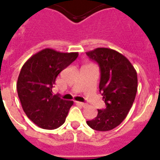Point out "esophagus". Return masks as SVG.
<instances>
[{
    "mask_svg": "<svg viewBox=\"0 0 160 160\" xmlns=\"http://www.w3.org/2000/svg\"><path fill=\"white\" fill-rule=\"evenodd\" d=\"M76 104H78V105H80V106H81V107H86L87 104L85 103V102H76Z\"/></svg>",
    "mask_w": 160,
    "mask_h": 160,
    "instance_id": "esophagus-1",
    "label": "esophagus"
}]
</instances>
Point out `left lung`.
Instances as JSON below:
<instances>
[{
	"label": "left lung",
	"mask_w": 160,
	"mask_h": 160,
	"mask_svg": "<svg viewBox=\"0 0 160 160\" xmlns=\"http://www.w3.org/2000/svg\"><path fill=\"white\" fill-rule=\"evenodd\" d=\"M100 68L99 91L106 104L95 119L86 121L93 130L107 131L120 125L127 116L137 92V71L121 53L100 47L86 52Z\"/></svg>",
	"instance_id": "8db88e82"
}]
</instances>
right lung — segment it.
Returning <instances> with one entry per match:
<instances>
[{
  "mask_svg": "<svg viewBox=\"0 0 160 160\" xmlns=\"http://www.w3.org/2000/svg\"><path fill=\"white\" fill-rule=\"evenodd\" d=\"M78 55V52H60L46 48L28 59L21 68L18 95L26 115L39 127L54 130L65 122L74 102L52 95V88L59 73Z\"/></svg>",
  "mask_w": 160,
  "mask_h": 160,
  "instance_id": "obj_1",
  "label": "right lung"
}]
</instances>
